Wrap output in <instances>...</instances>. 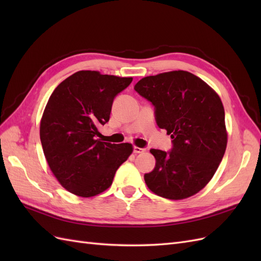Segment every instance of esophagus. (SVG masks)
Returning a JSON list of instances; mask_svg holds the SVG:
<instances>
[{
  "mask_svg": "<svg viewBox=\"0 0 261 261\" xmlns=\"http://www.w3.org/2000/svg\"><path fill=\"white\" fill-rule=\"evenodd\" d=\"M133 150H134V152H135V153H143V152L146 151L145 148H139V147H134Z\"/></svg>",
  "mask_w": 261,
  "mask_h": 261,
  "instance_id": "esophagus-1",
  "label": "esophagus"
}]
</instances>
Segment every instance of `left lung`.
I'll return each instance as SVG.
<instances>
[{"label":"left lung","mask_w":261,"mask_h":261,"mask_svg":"<svg viewBox=\"0 0 261 261\" xmlns=\"http://www.w3.org/2000/svg\"><path fill=\"white\" fill-rule=\"evenodd\" d=\"M134 89L154 107L160 128L172 138V149H150L154 169L145 174L151 192L184 199L208 184L225 152L224 109L218 94L199 77L185 70L140 80Z\"/></svg>","instance_id":"left-lung-1"}]
</instances>
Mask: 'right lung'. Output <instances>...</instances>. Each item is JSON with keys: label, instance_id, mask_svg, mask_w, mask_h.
Segmentation results:
<instances>
[{"label": "right lung", "instance_id": "obj_1", "mask_svg": "<svg viewBox=\"0 0 261 261\" xmlns=\"http://www.w3.org/2000/svg\"><path fill=\"white\" fill-rule=\"evenodd\" d=\"M132 81L81 70L52 92L41 118L40 140L54 176L72 194L92 197L105 192L132 153L130 144L97 139L99 126L109 122L115 97Z\"/></svg>", "mask_w": 261, "mask_h": 261}]
</instances>
